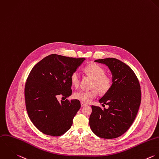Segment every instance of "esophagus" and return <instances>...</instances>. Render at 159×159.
Returning <instances> with one entry per match:
<instances>
[{
	"instance_id": "esophagus-1",
	"label": "esophagus",
	"mask_w": 159,
	"mask_h": 159,
	"mask_svg": "<svg viewBox=\"0 0 159 159\" xmlns=\"http://www.w3.org/2000/svg\"><path fill=\"white\" fill-rule=\"evenodd\" d=\"M87 106L86 104H85V103H84V102H81V107H84V106Z\"/></svg>"
}]
</instances>
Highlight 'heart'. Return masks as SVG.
Masks as SVG:
<instances>
[{
  "mask_svg": "<svg viewBox=\"0 0 159 159\" xmlns=\"http://www.w3.org/2000/svg\"><path fill=\"white\" fill-rule=\"evenodd\" d=\"M86 72L94 79L93 88H96L101 93H106L109 91L111 86V80L105 76L104 69L96 63H92L85 68ZM70 80L73 85L78 87L80 84V77L78 71H73L70 76ZM74 98L83 102L89 103L98 96L96 89L87 91L80 90L74 93Z\"/></svg>",
  "mask_w": 159,
  "mask_h": 159,
  "instance_id": "heart-1",
  "label": "heart"
}]
</instances>
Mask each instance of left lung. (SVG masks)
I'll return each instance as SVG.
<instances>
[{"label": "left lung", "instance_id": "left-lung-1", "mask_svg": "<svg viewBox=\"0 0 159 159\" xmlns=\"http://www.w3.org/2000/svg\"><path fill=\"white\" fill-rule=\"evenodd\" d=\"M94 61L108 66L112 75V84L99 101L108 108L91 106L89 126L100 138H116L129 128L136 116L141 100L140 84L133 70L123 61L115 58Z\"/></svg>", "mask_w": 159, "mask_h": 159}]
</instances>
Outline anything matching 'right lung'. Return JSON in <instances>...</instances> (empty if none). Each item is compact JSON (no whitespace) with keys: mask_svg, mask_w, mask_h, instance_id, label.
I'll return each instance as SVG.
<instances>
[{"mask_svg":"<svg viewBox=\"0 0 159 159\" xmlns=\"http://www.w3.org/2000/svg\"><path fill=\"white\" fill-rule=\"evenodd\" d=\"M84 60L51 54L32 68L25 88L26 107L32 123L44 134L58 136L71 128L80 102H59L57 98L72 94L70 76Z\"/></svg>","mask_w":159,"mask_h":159,"instance_id":"add662e5","label":"right lung"}]
</instances>
